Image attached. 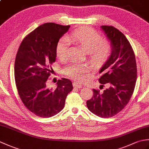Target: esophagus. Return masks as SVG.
<instances>
[{"instance_id": "1", "label": "esophagus", "mask_w": 149, "mask_h": 149, "mask_svg": "<svg viewBox=\"0 0 149 149\" xmlns=\"http://www.w3.org/2000/svg\"><path fill=\"white\" fill-rule=\"evenodd\" d=\"M73 86H74V88H82L81 84L78 83H73Z\"/></svg>"}]
</instances>
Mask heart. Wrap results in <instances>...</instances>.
Listing matches in <instances>:
<instances>
[{
    "instance_id": "heart-1",
    "label": "heart",
    "mask_w": 149,
    "mask_h": 149,
    "mask_svg": "<svg viewBox=\"0 0 149 149\" xmlns=\"http://www.w3.org/2000/svg\"><path fill=\"white\" fill-rule=\"evenodd\" d=\"M70 41L83 47L89 52L91 58L97 61L107 58L111 49L110 43L103 41L97 31L90 27H81L73 31L68 38L64 36L59 40L56 46V54L59 59L64 60L67 58ZM63 72L70 78L81 81L86 79L89 68L84 64L73 63L65 66Z\"/></svg>"
}]
</instances>
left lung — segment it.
<instances>
[{
  "label": "left lung",
  "instance_id": "obj_1",
  "mask_svg": "<svg viewBox=\"0 0 149 149\" xmlns=\"http://www.w3.org/2000/svg\"><path fill=\"white\" fill-rule=\"evenodd\" d=\"M111 45V54L100 68L99 82L109 83L102 93L93 89V95L86 102L91 113L102 118L116 115L127 105L134 90L137 77L136 63L130 43L122 33L113 26H102Z\"/></svg>",
  "mask_w": 149,
  "mask_h": 149
}]
</instances>
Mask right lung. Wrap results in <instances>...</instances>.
I'll list each match as a JSON object with an SVG mask.
<instances>
[{"label": "right lung", "instance_id": "obj_1", "mask_svg": "<svg viewBox=\"0 0 149 149\" xmlns=\"http://www.w3.org/2000/svg\"><path fill=\"white\" fill-rule=\"evenodd\" d=\"M70 26L46 23L38 27L22 41L15 62V79L20 99L36 115L49 118L64 108L72 83L63 78L56 88L47 86V81L55 62L56 46Z\"/></svg>", "mask_w": 149, "mask_h": 149}]
</instances>
